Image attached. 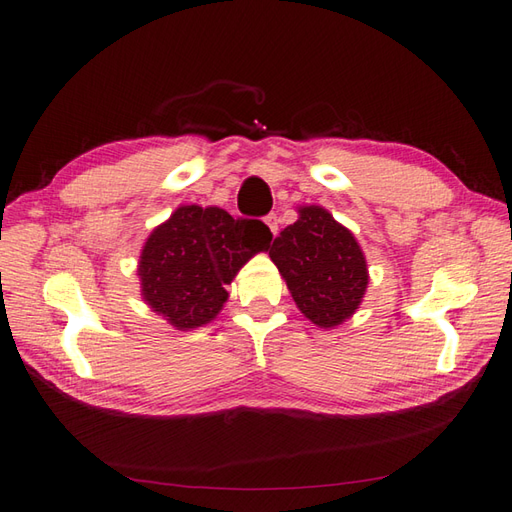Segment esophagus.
<instances>
[{"label":"esophagus","mask_w":512,"mask_h":512,"mask_svg":"<svg viewBox=\"0 0 512 512\" xmlns=\"http://www.w3.org/2000/svg\"><path fill=\"white\" fill-rule=\"evenodd\" d=\"M265 223L269 225V230H271V234H278V217H276V214H267V217H265Z\"/></svg>","instance_id":"1"}]
</instances>
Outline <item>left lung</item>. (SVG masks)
Wrapping results in <instances>:
<instances>
[{"label": "left lung", "mask_w": 512, "mask_h": 512, "mask_svg": "<svg viewBox=\"0 0 512 512\" xmlns=\"http://www.w3.org/2000/svg\"><path fill=\"white\" fill-rule=\"evenodd\" d=\"M293 302L320 328H335L355 315L368 289V263L346 225L322 206H300L269 249Z\"/></svg>", "instance_id": "left-lung-1"}]
</instances>
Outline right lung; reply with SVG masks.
I'll list each match as a JSON object with an SVG mask.
<instances>
[{"label":"right lung","mask_w":512,"mask_h":512,"mask_svg":"<svg viewBox=\"0 0 512 512\" xmlns=\"http://www.w3.org/2000/svg\"><path fill=\"white\" fill-rule=\"evenodd\" d=\"M269 227L223 208L179 206L146 238L138 260L142 300L177 328L210 324L227 302L225 285L271 243Z\"/></svg>","instance_id":"1"}]
</instances>
